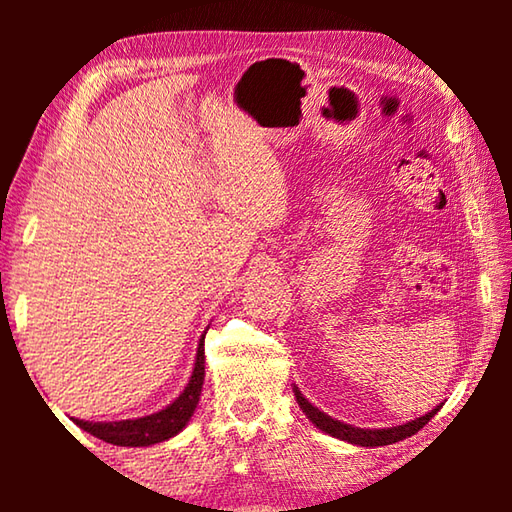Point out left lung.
Segmentation results:
<instances>
[{"instance_id":"8db88e82","label":"left lung","mask_w":512,"mask_h":512,"mask_svg":"<svg viewBox=\"0 0 512 512\" xmlns=\"http://www.w3.org/2000/svg\"><path fill=\"white\" fill-rule=\"evenodd\" d=\"M293 393H296V400L300 404L302 413L307 415V418L316 424L320 431L329 433V436L345 440V443H352V445H361V447H384V445H393V443H400V440L413 436V433H418L424 424H427L433 415L438 413L440 406L436 409L424 413L422 418H415L406 424H400V427H391V429H359V427H352V424H345L341 420H334L332 415L323 413L320 409H316L314 404L309 400L302 397V393L298 391V386H293Z\"/></svg>"}]
</instances>
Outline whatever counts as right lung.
<instances>
[{
	"label": "right lung",
	"instance_id": "right-lung-1",
	"mask_svg": "<svg viewBox=\"0 0 512 512\" xmlns=\"http://www.w3.org/2000/svg\"><path fill=\"white\" fill-rule=\"evenodd\" d=\"M205 336L198 341V352H196V363L194 372L189 377V384L185 391L180 393L176 400L169 406H164L162 411L144 415V418L135 420H119V422H90V420H79L72 418L83 431L92 433L94 438L106 440L110 445L119 447H149L155 443H162V440H169L176 436V433L187 427V422L192 420L196 411V404L201 400L203 391V379H205V350H203Z\"/></svg>",
	"mask_w": 512,
	"mask_h": 512
}]
</instances>
